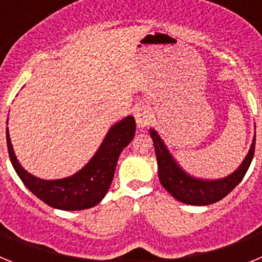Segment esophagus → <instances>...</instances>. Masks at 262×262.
Segmentation results:
<instances>
[{"mask_svg":"<svg viewBox=\"0 0 262 262\" xmlns=\"http://www.w3.org/2000/svg\"><path fill=\"white\" fill-rule=\"evenodd\" d=\"M134 117H135V120H136V126H138V128L142 131V129H144L145 127L149 124V120H151V113H149L147 106L140 105L135 108V111H134Z\"/></svg>","mask_w":262,"mask_h":262,"instance_id":"obj_1","label":"esophagus"}]
</instances>
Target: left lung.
I'll return each instance as SVG.
<instances>
[{
    "instance_id": "8db88e82",
    "label": "left lung",
    "mask_w": 262,
    "mask_h": 262,
    "mask_svg": "<svg viewBox=\"0 0 262 262\" xmlns=\"http://www.w3.org/2000/svg\"><path fill=\"white\" fill-rule=\"evenodd\" d=\"M154 140L155 154L159 166V180L166 191L176 200L186 205L207 206L223 200L224 196L242 182L248 170L254 155L256 135L253 136L251 149L235 172L219 180H202L187 174L169 152L163 139L154 128L149 129Z\"/></svg>"
}]
</instances>
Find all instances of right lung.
<instances>
[{
    "mask_svg": "<svg viewBox=\"0 0 262 262\" xmlns=\"http://www.w3.org/2000/svg\"><path fill=\"white\" fill-rule=\"evenodd\" d=\"M135 131V119L131 115L117 122L110 127L89 163L75 174L60 180H41L23 169L14 154L9 128H6V142L11 164L25 186L53 209L76 211L90 209L103 200L114 178L120 152L131 143Z\"/></svg>",
    "mask_w": 262,
    "mask_h": 262,
    "instance_id": "obj_1",
    "label": "right lung"
}]
</instances>
